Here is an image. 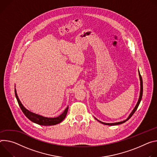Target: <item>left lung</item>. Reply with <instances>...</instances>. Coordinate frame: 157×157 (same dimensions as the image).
Instances as JSON below:
<instances>
[{"label":"left lung","mask_w":157,"mask_h":157,"mask_svg":"<svg viewBox=\"0 0 157 157\" xmlns=\"http://www.w3.org/2000/svg\"><path fill=\"white\" fill-rule=\"evenodd\" d=\"M138 75H139V77H140V96H139V98H138V100L136 104V105L135 107V108L133 109V110L132 111V112L130 113V114L129 115L128 117L124 120V121H118V122H115V123H104V122H102V121L98 120V119H97L95 117H94L98 121H99L100 123L102 124H104V125H110V126H112V125H120V124H124L125 123L126 121H127L128 120H129L131 117L133 115V113L135 112V111L136 110L139 104H140V101H141V100H142V95H143V81H142V78L141 77V75L140 74V72H139V70H138Z\"/></svg>","instance_id":"1"}]
</instances>
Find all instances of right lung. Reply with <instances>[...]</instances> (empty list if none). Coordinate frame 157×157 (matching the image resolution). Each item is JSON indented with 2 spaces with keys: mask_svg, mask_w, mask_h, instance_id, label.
Returning a JSON list of instances; mask_svg holds the SVG:
<instances>
[{
  "mask_svg": "<svg viewBox=\"0 0 157 157\" xmlns=\"http://www.w3.org/2000/svg\"><path fill=\"white\" fill-rule=\"evenodd\" d=\"M15 97L17 98V101H18L19 107L21 109L23 113H24V115L30 121H32V122H33L35 124H37L40 125H44V126L55 125H57V124L60 123L61 121H62L64 120V118H65L66 115H67L68 109V107H67L65 109V110L63 111V112L61 115H60L59 117H55V118H48V117H43L42 115L33 113V112L29 111V110H27V109H25L24 107V105L22 104L21 101H20L18 96H17L15 89Z\"/></svg>",
  "mask_w": 157,
  "mask_h": 157,
  "instance_id": "1",
  "label": "right lung"
}]
</instances>
